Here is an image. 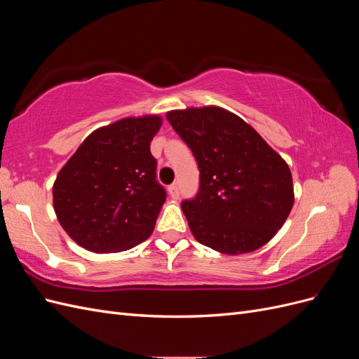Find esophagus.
<instances>
[{"mask_svg":"<svg viewBox=\"0 0 359 359\" xmlns=\"http://www.w3.org/2000/svg\"><path fill=\"white\" fill-rule=\"evenodd\" d=\"M168 191H169L172 199H178L180 198V189H178L177 184H172V186H169Z\"/></svg>","mask_w":359,"mask_h":359,"instance_id":"obj_1","label":"esophagus"}]
</instances>
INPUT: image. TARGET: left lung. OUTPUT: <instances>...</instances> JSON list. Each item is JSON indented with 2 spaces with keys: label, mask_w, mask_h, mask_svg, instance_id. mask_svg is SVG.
Instances as JSON below:
<instances>
[{
  "label": "left lung",
  "mask_w": 359,
  "mask_h": 359,
  "mask_svg": "<svg viewBox=\"0 0 359 359\" xmlns=\"http://www.w3.org/2000/svg\"><path fill=\"white\" fill-rule=\"evenodd\" d=\"M198 161L196 198L181 208L196 241L223 255L265 245L295 201L287 163L243 118L219 106L166 114Z\"/></svg>",
  "instance_id": "left-lung-1"
}]
</instances>
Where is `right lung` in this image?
Instances as JSON below:
<instances>
[{
	"mask_svg": "<svg viewBox=\"0 0 359 359\" xmlns=\"http://www.w3.org/2000/svg\"><path fill=\"white\" fill-rule=\"evenodd\" d=\"M161 116H128L94 130L53 182V210L72 240L93 253L144 243L166 201L151 140Z\"/></svg>",
	"mask_w": 359,
	"mask_h": 359,
	"instance_id": "add662e5",
	"label": "right lung"
}]
</instances>
